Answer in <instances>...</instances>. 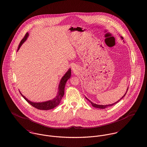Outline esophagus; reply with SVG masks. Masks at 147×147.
I'll return each instance as SVG.
<instances>
[{"label": "esophagus", "instance_id": "esophagus-1", "mask_svg": "<svg viewBox=\"0 0 147 147\" xmlns=\"http://www.w3.org/2000/svg\"><path fill=\"white\" fill-rule=\"evenodd\" d=\"M73 71H75L76 70V66H72V67H71Z\"/></svg>", "mask_w": 147, "mask_h": 147}]
</instances>
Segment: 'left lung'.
<instances>
[{"mask_svg": "<svg viewBox=\"0 0 147 147\" xmlns=\"http://www.w3.org/2000/svg\"><path fill=\"white\" fill-rule=\"evenodd\" d=\"M121 37V38L122 39V40H123V37L122 36H120ZM124 42V41H123ZM128 89H129V87H127V90H126V92H125V94H124V95L122 97V98H121L119 100H118L117 101H116L115 102H114V103H113V104H109V105H98V104H95V103H94V102H92L91 100H90L89 99H88V98H86V96H85V98H86L91 104V105H92V107H94V108H98V109H105V108H108V107H111V106H112V105H113L114 104H115L116 103H117L118 101H119L122 98H124L125 97V96L126 95V93H127V90H128Z\"/></svg>", "mask_w": 147, "mask_h": 147, "instance_id": "obj_1", "label": "left lung"}]
</instances>
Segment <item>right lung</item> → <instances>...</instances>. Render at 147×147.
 <instances>
[{"instance_id": "obj_1", "label": "right lung", "mask_w": 147, "mask_h": 147, "mask_svg": "<svg viewBox=\"0 0 147 147\" xmlns=\"http://www.w3.org/2000/svg\"><path fill=\"white\" fill-rule=\"evenodd\" d=\"M29 34L28 33H26L25 37L22 39L21 41L18 48L17 49V51L20 49L22 44L26 40L27 38L29 36ZM71 69L69 68L68 70L66 72L65 74L63 76V77L61 78L60 81L59 82V87H58V91L57 93L56 96L53 98L52 100H47L46 101L43 102H33L28 100L25 96H24L21 92L20 91V94L22 95V96L26 100V101L29 103L30 105H32L34 108L39 109V110H43V111H48L52 109H53L54 108L56 107L57 105H59L61 101V99L63 97L64 95V90H65V87L66 83L67 81L71 77Z\"/></svg>"}]
</instances>
